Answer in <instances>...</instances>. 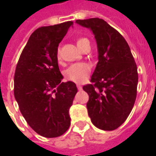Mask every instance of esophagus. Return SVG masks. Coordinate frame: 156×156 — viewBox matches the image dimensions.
Instances as JSON below:
<instances>
[{"label": "esophagus", "instance_id": "esophagus-1", "mask_svg": "<svg viewBox=\"0 0 156 156\" xmlns=\"http://www.w3.org/2000/svg\"><path fill=\"white\" fill-rule=\"evenodd\" d=\"M77 88H78V90H82V86L81 85H79V84H77Z\"/></svg>", "mask_w": 156, "mask_h": 156}]
</instances>
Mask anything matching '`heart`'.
I'll use <instances>...</instances> for the list:
<instances>
[{"mask_svg": "<svg viewBox=\"0 0 156 156\" xmlns=\"http://www.w3.org/2000/svg\"><path fill=\"white\" fill-rule=\"evenodd\" d=\"M88 40L84 37H80L77 41V45L78 48H80L83 45L88 42ZM57 58L59 60L60 59V52L59 50L57 51ZM91 72V68L88 63L85 62H77L73 63L71 66H69L66 70H65L64 75L66 79H68L69 81L74 82V83H83L86 80V78H88V76Z\"/></svg>", "mask_w": 156, "mask_h": 156, "instance_id": "b5f03b06", "label": "heart"}]
</instances>
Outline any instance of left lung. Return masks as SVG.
I'll list each match as a JSON object with an SVG mask.
<instances>
[{
	"instance_id": "1",
	"label": "left lung",
	"mask_w": 156,
	"mask_h": 156,
	"mask_svg": "<svg viewBox=\"0 0 156 156\" xmlns=\"http://www.w3.org/2000/svg\"><path fill=\"white\" fill-rule=\"evenodd\" d=\"M76 22L90 28L97 41L98 62L91 83L83 89L89 96L87 108L91 121L103 130H115L126 120L137 95V66L124 37L105 20Z\"/></svg>"
}]
</instances>
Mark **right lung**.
Listing matches in <instances>:
<instances>
[{"label": "right lung", "mask_w": 156, "mask_h": 156, "mask_svg": "<svg viewBox=\"0 0 156 156\" xmlns=\"http://www.w3.org/2000/svg\"><path fill=\"white\" fill-rule=\"evenodd\" d=\"M73 22L39 27L30 36L14 76V96L29 126L46 138L58 137L70 126L69 108L78 88L62 83L58 44Z\"/></svg>", "instance_id": "obj_1"}]
</instances>
